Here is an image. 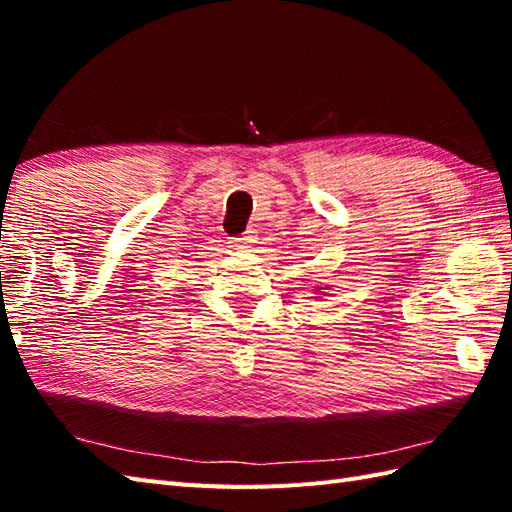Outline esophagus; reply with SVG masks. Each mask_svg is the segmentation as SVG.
I'll return each instance as SVG.
<instances>
[{
    "mask_svg": "<svg viewBox=\"0 0 512 512\" xmlns=\"http://www.w3.org/2000/svg\"><path fill=\"white\" fill-rule=\"evenodd\" d=\"M255 239H253V235H242V237H237L235 239V244L239 246V248H248L250 244H253Z\"/></svg>",
    "mask_w": 512,
    "mask_h": 512,
    "instance_id": "obj_1",
    "label": "esophagus"
}]
</instances>
